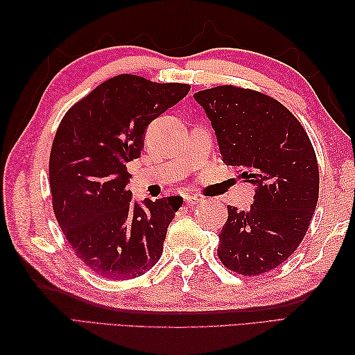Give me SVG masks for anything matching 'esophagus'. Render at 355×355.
<instances>
[{
    "label": "esophagus",
    "mask_w": 355,
    "mask_h": 355,
    "mask_svg": "<svg viewBox=\"0 0 355 355\" xmlns=\"http://www.w3.org/2000/svg\"><path fill=\"white\" fill-rule=\"evenodd\" d=\"M184 202H186L187 206H195V205H200L201 198L200 197H195V195H186Z\"/></svg>",
    "instance_id": "1"
}]
</instances>
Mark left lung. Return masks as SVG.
Wrapping results in <instances>:
<instances>
[{
	"label": "left lung",
	"mask_w": 355,
	"mask_h": 355,
	"mask_svg": "<svg viewBox=\"0 0 355 355\" xmlns=\"http://www.w3.org/2000/svg\"><path fill=\"white\" fill-rule=\"evenodd\" d=\"M193 97L212 122L223 162L256 186L250 209L227 206L218 258L238 275L267 273L296 252L318 206L311 140L290 110L254 89L220 85Z\"/></svg>",
	"instance_id": "left-lung-1"
}]
</instances>
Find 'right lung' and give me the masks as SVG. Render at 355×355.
Masks as SVG:
<instances>
[{
    "instance_id": "add662e5",
    "label": "right lung",
    "mask_w": 355,
    "mask_h": 355,
    "mask_svg": "<svg viewBox=\"0 0 355 355\" xmlns=\"http://www.w3.org/2000/svg\"><path fill=\"white\" fill-rule=\"evenodd\" d=\"M189 89L119 74L74 103L59 123L49 163L53 212L94 275L128 281L160 259L183 198L132 202L126 164L140 157L146 126Z\"/></svg>"
}]
</instances>
